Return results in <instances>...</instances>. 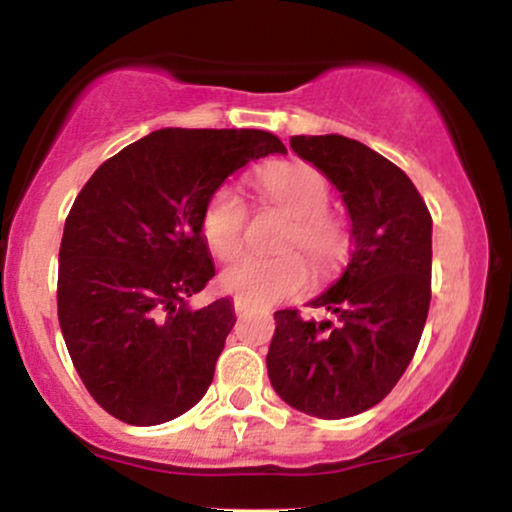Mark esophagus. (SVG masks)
I'll use <instances>...</instances> for the list:
<instances>
[{"label":"esophagus","instance_id":"obj_1","mask_svg":"<svg viewBox=\"0 0 512 512\" xmlns=\"http://www.w3.org/2000/svg\"><path fill=\"white\" fill-rule=\"evenodd\" d=\"M252 308V303H248L245 301V298H233V310H236V313H245V310H250Z\"/></svg>","mask_w":512,"mask_h":512}]
</instances>
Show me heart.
<instances>
[{"label": "heart", "mask_w": 512, "mask_h": 512, "mask_svg": "<svg viewBox=\"0 0 512 512\" xmlns=\"http://www.w3.org/2000/svg\"><path fill=\"white\" fill-rule=\"evenodd\" d=\"M257 192L291 216L281 238V255H245L223 269L221 286L250 303H276L308 284V262L317 274H330L349 250L346 223L327 209L330 182L325 173L305 161H281L264 166L255 178ZM248 228V204L231 185H221L202 211V238L216 260L228 262L243 250Z\"/></svg>", "instance_id": "b5f03b06"}]
</instances>
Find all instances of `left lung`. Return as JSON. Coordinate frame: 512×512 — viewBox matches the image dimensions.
Segmentation results:
<instances>
[{"label": "left lung", "mask_w": 512, "mask_h": 512, "mask_svg": "<svg viewBox=\"0 0 512 512\" xmlns=\"http://www.w3.org/2000/svg\"><path fill=\"white\" fill-rule=\"evenodd\" d=\"M291 149L342 192L354 252L310 305L332 320L276 310L267 370L276 395L317 419H346L390 395L431 305V211L402 168L342 134L291 137Z\"/></svg>", "instance_id": "left-lung-1"}]
</instances>
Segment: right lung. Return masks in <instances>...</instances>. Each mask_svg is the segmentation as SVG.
I'll return each instance as SVG.
<instances>
[{"mask_svg":"<svg viewBox=\"0 0 512 512\" xmlns=\"http://www.w3.org/2000/svg\"><path fill=\"white\" fill-rule=\"evenodd\" d=\"M284 151L262 129H158L81 187L64 221L57 317L81 383L115 419L156 426L204 397L236 325L228 298L187 305L216 274L204 204L245 163Z\"/></svg>","mask_w":512,"mask_h":512,"instance_id":"1","label":"right lung"}]
</instances>
